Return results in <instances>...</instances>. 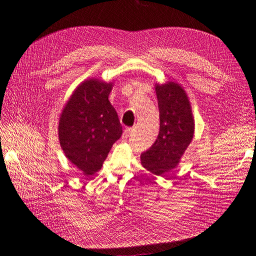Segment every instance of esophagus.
<instances>
[{"label":"esophagus","mask_w":256,"mask_h":256,"mask_svg":"<svg viewBox=\"0 0 256 256\" xmlns=\"http://www.w3.org/2000/svg\"><path fill=\"white\" fill-rule=\"evenodd\" d=\"M132 131H134V128H127L124 130V132H122V138H127L131 136Z\"/></svg>","instance_id":"obj_1"}]
</instances>
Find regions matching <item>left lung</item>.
<instances>
[{
	"label": "left lung",
	"mask_w": 256,
	"mask_h": 256,
	"mask_svg": "<svg viewBox=\"0 0 256 256\" xmlns=\"http://www.w3.org/2000/svg\"><path fill=\"white\" fill-rule=\"evenodd\" d=\"M160 134L149 150L142 153V166L152 174L166 176L178 167L194 136V118L187 92L176 82L154 84Z\"/></svg>",
	"instance_id": "obj_1"
}]
</instances>
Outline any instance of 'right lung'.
Instances as JSON below:
<instances>
[{
    "mask_svg": "<svg viewBox=\"0 0 256 256\" xmlns=\"http://www.w3.org/2000/svg\"><path fill=\"white\" fill-rule=\"evenodd\" d=\"M114 82L87 78L74 90L58 118V134L65 156L84 176L100 170L122 130L108 96Z\"/></svg>",
    "mask_w": 256,
    "mask_h": 256,
    "instance_id": "add662e5",
    "label": "right lung"
}]
</instances>
